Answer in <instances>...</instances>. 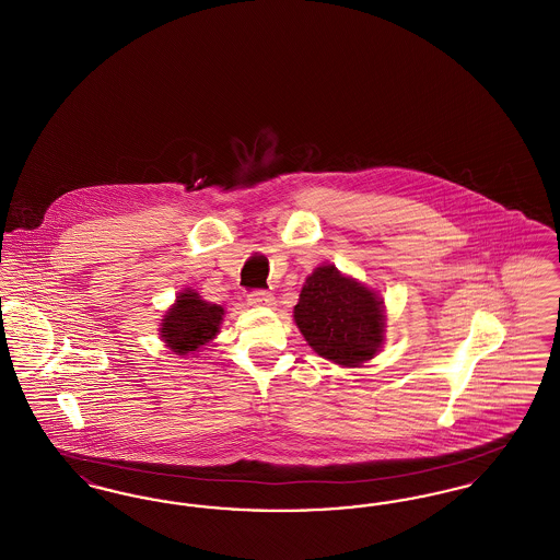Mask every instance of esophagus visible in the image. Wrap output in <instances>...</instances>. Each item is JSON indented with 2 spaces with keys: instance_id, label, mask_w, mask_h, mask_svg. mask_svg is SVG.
Instances as JSON below:
<instances>
[{
  "instance_id": "obj_1",
  "label": "esophagus",
  "mask_w": 560,
  "mask_h": 560,
  "mask_svg": "<svg viewBox=\"0 0 560 560\" xmlns=\"http://www.w3.org/2000/svg\"><path fill=\"white\" fill-rule=\"evenodd\" d=\"M275 295L268 292H252L247 295V304L249 306H265V308H270V306H275Z\"/></svg>"
}]
</instances>
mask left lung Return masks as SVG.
I'll return each instance as SVG.
<instances>
[{
    "mask_svg": "<svg viewBox=\"0 0 560 560\" xmlns=\"http://www.w3.org/2000/svg\"><path fill=\"white\" fill-rule=\"evenodd\" d=\"M293 320L319 357L340 368H359L382 350L386 306L359 279L336 265H320L302 285Z\"/></svg>",
    "mask_w": 560,
    "mask_h": 560,
    "instance_id": "left-lung-1",
    "label": "left lung"
}]
</instances>
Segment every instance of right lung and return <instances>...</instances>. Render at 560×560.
I'll return each mask as SVG.
<instances>
[{
	"mask_svg": "<svg viewBox=\"0 0 560 560\" xmlns=\"http://www.w3.org/2000/svg\"><path fill=\"white\" fill-rule=\"evenodd\" d=\"M226 311L203 300L199 292L185 288L174 304L165 311L160 323V338L174 354L188 357L213 347Z\"/></svg>",
	"mask_w": 560,
	"mask_h": 560,
	"instance_id": "1",
	"label": "right lung"
}]
</instances>
